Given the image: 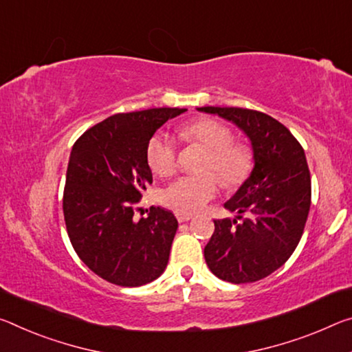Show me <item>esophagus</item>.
<instances>
[{
    "mask_svg": "<svg viewBox=\"0 0 352 352\" xmlns=\"http://www.w3.org/2000/svg\"><path fill=\"white\" fill-rule=\"evenodd\" d=\"M177 221L178 222H188L189 219H192L191 214H186V213H177Z\"/></svg>",
    "mask_w": 352,
    "mask_h": 352,
    "instance_id": "34e87169",
    "label": "esophagus"
}]
</instances>
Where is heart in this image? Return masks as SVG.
<instances>
[{
  "instance_id": "obj_1",
  "label": "heart",
  "mask_w": 352,
  "mask_h": 352,
  "mask_svg": "<svg viewBox=\"0 0 352 352\" xmlns=\"http://www.w3.org/2000/svg\"><path fill=\"white\" fill-rule=\"evenodd\" d=\"M189 144L206 148L202 170L216 171L228 188L243 185L252 174L254 152L248 144L233 141L230 128L213 119H199L182 130ZM147 163L156 175L170 177L177 169V148L166 135H155L147 146ZM216 173V174H217ZM215 174V175H216ZM212 172L182 177L164 189L161 200L177 213H196L216 196L219 179Z\"/></svg>"
}]
</instances>
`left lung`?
Wrapping results in <instances>:
<instances>
[{"label": "left lung", "instance_id": "8db88e82", "mask_svg": "<svg viewBox=\"0 0 352 352\" xmlns=\"http://www.w3.org/2000/svg\"><path fill=\"white\" fill-rule=\"evenodd\" d=\"M197 109L235 124L250 139L254 152L252 174L224 204L238 216L214 221L205 261L222 280L256 282L285 263L302 236L311 197L304 148L285 125L260 111Z\"/></svg>", "mask_w": 352, "mask_h": 352}]
</instances>
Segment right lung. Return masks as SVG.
I'll return each mask as SVG.
<instances>
[{"mask_svg": "<svg viewBox=\"0 0 352 352\" xmlns=\"http://www.w3.org/2000/svg\"><path fill=\"white\" fill-rule=\"evenodd\" d=\"M185 108L114 114L89 128L72 148L63 210L75 252L89 270L120 287L163 274L178 222L160 206L136 221L135 205L152 183L147 146Z\"/></svg>", "mask_w": 352, "mask_h": 352, "instance_id": "right-lung-1", "label": "right lung"}]
</instances>
